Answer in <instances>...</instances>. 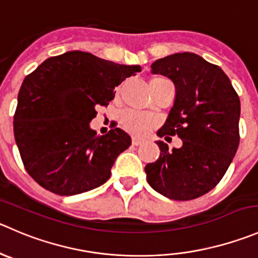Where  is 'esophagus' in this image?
I'll return each instance as SVG.
<instances>
[{"label": "esophagus", "instance_id": "esophagus-1", "mask_svg": "<svg viewBox=\"0 0 258 258\" xmlns=\"http://www.w3.org/2000/svg\"><path fill=\"white\" fill-rule=\"evenodd\" d=\"M142 144V141L140 139H136V137H134V139H132V145H134V146H139V145H141Z\"/></svg>", "mask_w": 258, "mask_h": 258}]
</instances>
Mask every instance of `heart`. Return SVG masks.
I'll use <instances>...</instances> for the list:
<instances>
[{"mask_svg":"<svg viewBox=\"0 0 258 258\" xmlns=\"http://www.w3.org/2000/svg\"><path fill=\"white\" fill-rule=\"evenodd\" d=\"M159 77L156 78H152L150 81V86L154 84L155 82L160 81ZM121 122L123 124L124 130L128 131L130 134L135 135V136L139 137H144L156 126L157 121L155 117L150 116V114L146 113H141V112H136V111H127L122 114L121 117Z\"/></svg>","mask_w":258,"mask_h":258,"instance_id":"obj_1","label":"heart"}]
</instances>
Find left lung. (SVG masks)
Masks as SVG:
<instances>
[{
  "mask_svg": "<svg viewBox=\"0 0 258 258\" xmlns=\"http://www.w3.org/2000/svg\"><path fill=\"white\" fill-rule=\"evenodd\" d=\"M152 74L171 79L175 101L157 136L177 135L182 145L169 150L145 171L150 186L174 201H191L213 189L231 165L239 144V97L218 66L194 52H176L151 64Z\"/></svg>",
  "mask_w": 258,
  "mask_h": 258,
  "instance_id": "1",
  "label": "left lung"
}]
</instances>
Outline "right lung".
I'll return each instance as SVG.
<instances>
[{"instance_id": "right-lung-1", "label": "right lung", "mask_w": 258, "mask_h": 258, "mask_svg": "<svg viewBox=\"0 0 258 258\" xmlns=\"http://www.w3.org/2000/svg\"><path fill=\"white\" fill-rule=\"evenodd\" d=\"M141 72L91 52L67 51L41 62L22 82L14 134L22 162L39 185L57 196L96 189L131 145L121 128L99 136L89 122L108 106L114 88Z\"/></svg>"}]
</instances>
